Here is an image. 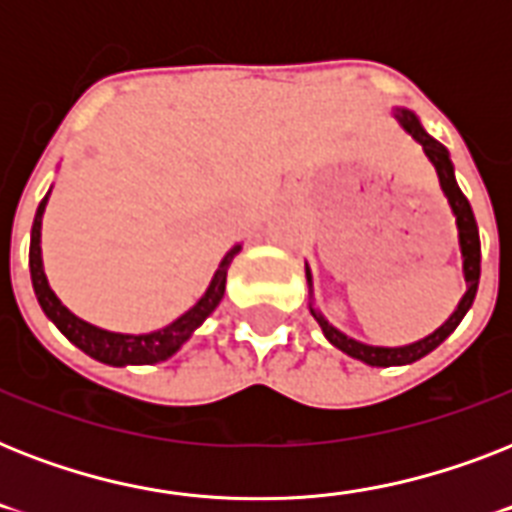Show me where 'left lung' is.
<instances>
[{
	"mask_svg": "<svg viewBox=\"0 0 512 512\" xmlns=\"http://www.w3.org/2000/svg\"><path fill=\"white\" fill-rule=\"evenodd\" d=\"M393 116H396V122L401 124V130L409 132L417 143L422 146L425 156L430 159V164L436 167L438 175V185H441V191H444L446 201H449V209H452L454 215V225H457V244H460V257H462V279H465V295L460 297V303L452 311V316L436 329V332H430L428 337H422V340H414L409 345H396V348H388V345H369V342L353 340L345 332L335 327V324H329L327 316L316 308V297H313V273L305 263V281H308V308H311V316L319 321L321 332L327 337L337 350L342 353H348L350 358H356V361H364L369 366H404V364H414V361H420L422 356H428L430 350H436L446 337L452 335L454 329L460 327V321L465 319V313L470 311V305L476 300L478 292V279H481V239H478V225L476 217H473V209H470V201L465 199V193L460 191V185H457V177H454V164L452 156L446 151V146H441L433 135L425 132L422 122L417 119L414 111L404 106L393 108Z\"/></svg>",
	"mask_w": 512,
	"mask_h": 512,
	"instance_id": "1",
	"label": "left lung"
}]
</instances>
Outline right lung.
Here are the masks:
<instances>
[{
	"mask_svg": "<svg viewBox=\"0 0 512 512\" xmlns=\"http://www.w3.org/2000/svg\"><path fill=\"white\" fill-rule=\"evenodd\" d=\"M52 188L47 191L42 201H39V209L34 215V225H31V249H28V268H31V284H34V295L42 305L44 316L55 324V327L68 337V342H74L76 348L84 350L87 356L100 361V364L108 366H143V364H159V361H167L170 356H175L177 350L183 348L185 342L191 340V335L196 329L207 321V316L215 311L220 300L225 295V276H228V268H231L233 257L241 252V244H233L225 257L217 265L215 276L209 281V287L204 289V295L196 300V303L177 316L172 324L162 329H154V332H143V335H124V332H111V329H100L90 321L79 319L76 313H71L66 305L60 303V297L52 292L50 281H47V273H44L42 263V217L44 209H47V201H50Z\"/></svg>",
	"mask_w": 512,
	"mask_h": 512,
	"instance_id": "add662e5",
	"label": "right lung"
}]
</instances>
